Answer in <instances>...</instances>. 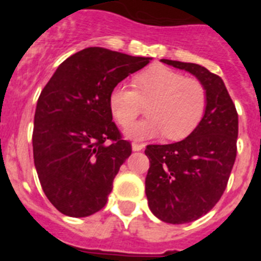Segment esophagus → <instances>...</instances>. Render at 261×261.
<instances>
[{
	"instance_id": "34e87169",
	"label": "esophagus",
	"mask_w": 261,
	"mask_h": 261,
	"mask_svg": "<svg viewBox=\"0 0 261 261\" xmlns=\"http://www.w3.org/2000/svg\"><path fill=\"white\" fill-rule=\"evenodd\" d=\"M144 147H145L144 144H138V142H133V144H132V149H133V150H135V151L142 150Z\"/></svg>"
}]
</instances>
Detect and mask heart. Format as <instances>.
I'll use <instances>...</instances> for the list:
<instances>
[{
  "mask_svg": "<svg viewBox=\"0 0 261 261\" xmlns=\"http://www.w3.org/2000/svg\"><path fill=\"white\" fill-rule=\"evenodd\" d=\"M134 89L117 85L110 94V110L121 126H126L148 105L146 119L125 129L133 140L165 135L176 141L197 128L206 110V89L201 81L163 65H154L137 74Z\"/></svg>",
  "mask_w": 261,
  "mask_h": 261,
  "instance_id": "heart-1",
  "label": "heart"
}]
</instances>
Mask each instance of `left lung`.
I'll use <instances>...</instances> for the list:
<instances>
[{
	"label": "left lung",
	"instance_id": "left-lung-1",
	"mask_svg": "<svg viewBox=\"0 0 261 261\" xmlns=\"http://www.w3.org/2000/svg\"><path fill=\"white\" fill-rule=\"evenodd\" d=\"M161 61L192 73L208 95L204 117L188 137L145 150L149 208L163 222L179 225L208 213L223 195L237 158L238 112L220 75L192 62Z\"/></svg>",
	"mask_w": 261,
	"mask_h": 261
}]
</instances>
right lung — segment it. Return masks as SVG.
Listing matches in <instances>:
<instances>
[{"mask_svg": "<svg viewBox=\"0 0 261 261\" xmlns=\"http://www.w3.org/2000/svg\"><path fill=\"white\" fill-rule=\"evenodd\" d=\"M100 47L71 55L57 68L36 105L32 147L41 188L69 217H87L107 202L120 166L132 154L112 121L110 94L149 64Z\"/></svg>", "mask_w": 261, "mask_h": 261, "instance_id": "add662e5", "label": "right lung"}]
</instances>
